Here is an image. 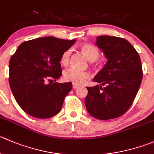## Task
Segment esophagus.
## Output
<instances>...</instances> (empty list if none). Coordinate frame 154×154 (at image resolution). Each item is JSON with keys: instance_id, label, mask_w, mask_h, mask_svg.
<instances>
[{"instance_id": "34e87169", "label": "esophagus", "mask_w": 154, "mask_h": 154, "mask_svg": "<svg viewBox=\"0 0 154 154\" xmlns=\"http://www.w3.org/2000/svg\"><path fill=\"white\" fill-rule=\"evenodd\" d=\"M79 87V85L75 84V83H73V89H77Z\"/></svg>"}]
</instances>
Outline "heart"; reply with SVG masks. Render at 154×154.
<instances>
[{"instance_id": "obj_1", "label": "heart", "mask_w": 154, "mask_h": 154, "mask_svg": "<svg viewBox=\"0 0 154 154\" xmlns=\"http://www.w3.org/2000/svg\"><path fill=\"white\" fill-rule=\"evenodd\" d=\"M80 52L90 62L96 60L99 56V51L98 48L90 44H84L80 46ZM71 50H67L61 56L60 62L62 65H68L70 60ZM89 74L87 71H79L73 68L66 70L63 74V78L65 81L71 82L77 85H80L89 79Z\"/></svg>"}]
</instances>
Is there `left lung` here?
I'll return each mask as SVG.
<instances>
[{
	"mask_svg": "<svg viewBox=\"0 0 154 154\" xmlns=\"http://www.w3.org/2000/svg\"><path fill=\"white\" fill-rule=\"evenodd\" d=\"M96 45L107 62L93 81L104 87L87 86L85 104L91 116L107 120L120 117L131 107L142 81V65L138 52L122 37L99 36Z\"/></svg>",
	"mask_w": 154,
	"mask_h": 154,
	"instance_id": "8db88e82",
	"label": "left lung"
}]
</instances>
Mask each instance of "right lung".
Instances as JSON below:
<instances>
[{"instance_id":"right-lung-1","label":"right lung","mask_w":154,"mask_h":154,"mask_svg":"<svg viewBox=\"0 0 154 154\" xmlns=\"http://www.w3.org/2000/svg\"><path fill=\"white\" fill-rule=\"evenodd\" d=\"M39 37L19 46L9 63V83L16 102L26 113L50 118L61 110L72 83H53L62 76L61 56L75 42Z\"/></svg>"}]
</instances>
